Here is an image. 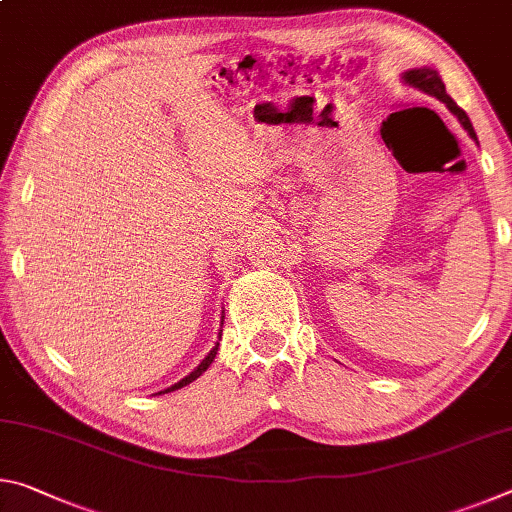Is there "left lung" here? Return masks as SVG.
<instances>
[{"mask_svg":"<svg viewBox=\"0 0 512 512\" xmlns=\"http://www.w3.org/2000/svg\"><path fill=\"white\" fill-rule=\"evenodd\" d=\"M404 81L409 83V85H413V88H418V90H422V92H427V94H431V97H436L438 101H443L445 106L454 112V115L461 119V124L465 126V131L470 133L474 140H476V133H474V128H472V124H470V119H467V115H465V110H461L454 103V99L449 97L447 94V90H445V83L440 81V76H438V72L436 69H427V67H422V69H411V72H406L404 74Z\"/></svg>","mask_w":512,"mask_h":512,"instance_id":"left-lung-1","label":"left lung"}]
</instances>
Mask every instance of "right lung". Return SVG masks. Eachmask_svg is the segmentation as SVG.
Returning <instances> with one entry per match:
<instances>
[{
    "mask_svg": "<svg viewBox=\"0 0 512 512\" xmlns=\"http://www.w3.org/2000/svg\"><path fill=\"white\" fill-rule=\"evenodd\" d=\"M219 339H221V334H219ZM216 350H219V343H216L214 345V348L210 350V354H207V357L201 361V363H198V368L192 372V375H187L185 379H180L178 381V384H173L171 388H167V391H162V393H171V391H178V388H183V386H187V384H192V381L196 379V377H201L203 375V372L207 370V368H210V363L214 361V357H216Z\"/></svg>",
    "mask_w": 512,
    "mask_h": 512,
    "instance_id": "right-lung-1",
    "label": "right lung"
}]
</instances>
